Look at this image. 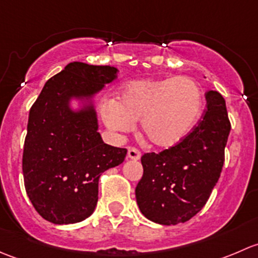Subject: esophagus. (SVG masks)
<instances>
[{
	"label": "esophagus",
	"instance_id": "34e87169",
	"mask_svg": "<svg viewBox=\"0 0 258 258\" xmlns=\"http://www.w3.org/2000/svg\"><path fill=\"white\" fill-rule=\"evenodd\" d=\"M127 158H130V160H140L141 158V152H140V150H137L136 147H128V150H127Z\"/></svg>",
	"mask_w": 258,
	"mask_h": 258
}]
</instances>
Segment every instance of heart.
<instances>
[{
	"mask_svg": "<svg viewBox=\"0 0 258 258\" xmlns=\"http://www.w3.org/2000/svg\"><path fill=\"white\" fill-rule=\"evenodd\" d=\"M118 100L103 102L106 124L114 131L128 132L141 119L146 139L161 148L183 142L204 108L201 88L189 77L131 81L121 88Z\"/></svg>",
	"mask_w": 258,
	"mask_h": 258,
	"instance_id": "b5f03b06",
	"label": "heart"
}]
</instances>
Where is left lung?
Segmentation results:
<instances>
[{"mask_svg":"<svg viewBox=\"0 0 258 258\" xmlns=\"http://www.w3.org/2000/svg\"><path fill=\"white\" fill-rule=\"evenodd\" d=\"M207 110L186 140L160 153L141 157L144 176L136 200L146 218L160 225H177L206 205L225 162L231 123L225 98L206 92Z\"/></svg>","mask_w":258,"mask_h":258,"instance_id":"1","label":"left lung"}]
</instances>
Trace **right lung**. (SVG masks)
Returning <instances> with one entry per match:
<instances>
[{"mask_svg":"<svg viewBox=\"0 0 258 258\" xmlns=\"http://www.w3.org/2000/svg\"><path fill=\"white\" fill-rule=\"evenodd\" d=\"M118 70L71 62L51 77L30 110L22 171L35 210L56 225L90 217L102 172L123 162L126 148L110 146L98 132L93 97ZM77 99L79 110L71 107Z\"/></svg>","mask_w":258,"mask_h":258,"instance_id":"1","label":"right lung"}]
</instances>
